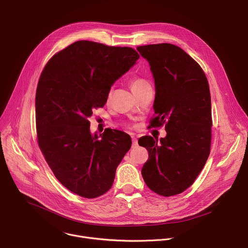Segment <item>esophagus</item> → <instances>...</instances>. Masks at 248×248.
I'll use <instances>...</instances> for the list:
<instances>
[{"mask_svg": "<svg viewBox=\"0 0 248 248\" xmlns=\"http://www.w3.org/2000/svg\"><path fill=\"white\" fill-rule=\"evenodd\" d=\"M137 146V139L132 136V147H136Z\"/></svg>", "mask_w": 248, "mask_h": 248, "instance_id": "esophagus-1", "label": "esophagus"}]
</instances>
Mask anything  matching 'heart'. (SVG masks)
<instances>
[{
  "label": "heart",
  "mask_w": 248,
  "mask_h": 248,
  "mask_svg": "<svg viewBox=\"0 0 248 248\" xmlns=\"http://www.w3.org/2000/svg\"><path fill=\"white\" fill-rule=\"evenodd\" d=\"M148 85H150L148 83V81H146L145 79H142V78H134L131 80V83H130V87L134 94Z\"/></svg>",
  "instance_id": "b5f03b06"
}]
</instances>
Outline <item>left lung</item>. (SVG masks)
<instances>
[{
	"label": "left lung",
	"instance_id": "left-lung-1",
	"mask_svg": "<svg viewBox=\"0 0 248 248\" xmlns=\"http://www.w3.org/2000/svg\"><path fill=\"white\" fill-rule=\"evenodd\" d=\"M150 64L155 81L152 127L165 124L167 135L140 138L149 157L141 173L162 196L188 188L202 170L211 146V96L201 66L183 49L169 44L137 47Z\"/></svg>",
	"mask_w": 248,
	"mask_h": 248
}]
</instances>
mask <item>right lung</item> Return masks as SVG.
Returning a JSON list of instances; mask_svg holds the SVG:
<instances>
[{"label": "right lung", "instance_id": "obj_1", "mask_svg": "<svg viewBox=\"0 0 248 248\" xmlns=\"http://www.w3.org/2000/svg\"><path fill=\"white\" fill-rule=\"evenodd\" d=\"M138 59L132 48L81 40L54 55L41 74L35 97L38 145L57 180L79 196L107 192L131 146L121 130L93 135L87 119Z\"/></svg>", "mask_w": 248, "mask_h": 248}]
</instances>
